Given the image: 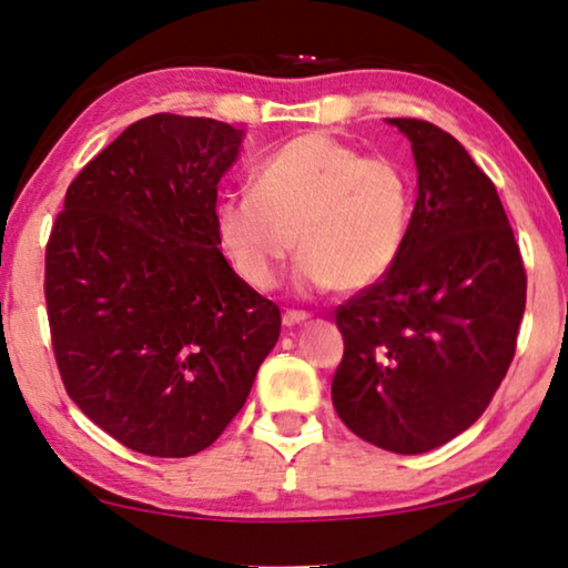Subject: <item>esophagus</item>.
<instances>
[{
    "label": "esophagus",
    "mask_w": 568,
    "mask_h": 568,
    "mask_svg": "<svg viewBox=\"0 0 568 568\" xmlns=\"http://www.w3.org/2000/svg\"><path fill=\"white\" fill-rule=\"evenodd\" d=\"M282 321H284L286 328H292V325H300V323H305V321H307V313H302V310H286Z\"/></svg>",
    "instance_id": "esophagus-1"
}]
</instances>
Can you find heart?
Here are the masks:
<instances>
[{
    "label": "heart",
    "instance_id": "1",
    "mask_svg": "<svg viewBox=\"0 0 568 568\" xmlns=\"http://www.w3.org/2000/svg\"><path fill=\"white\" fill-rule=\"evenodd\" d=\"M414 222V181L390 158H367L310 131L261 160L253 191L216 199L214 227L232 266L271 290L297 240L310 290L364 292L390 274Z\"/></svg>",
    "mask_w": 568,
    "mask_h": 568
}]
</instances>
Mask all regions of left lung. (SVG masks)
Wrapping results in <instances>:
<instances>
[{
    "label": "left lung",
    "instance_id": "left-lung-1",
    "mask_svg": "<svg viewBox=\"0 0 568 568\" xmlns=\"http://www.w3.org/2000/svg\"><path fill=\"white\" fill-rule=\"evenodd\" d=\"M387 123L414 150V222L390 274L336 307L331 398L356 437L418 455L476 424L499 390L527 274L499 193L463 144L429 121Z\"/></svg>",
    "mask_w": 568,
    "mask_h": 568
}]
</instances>
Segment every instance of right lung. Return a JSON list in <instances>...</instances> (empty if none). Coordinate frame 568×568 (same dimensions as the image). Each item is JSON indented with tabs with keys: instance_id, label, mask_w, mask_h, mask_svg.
Masks as SVG:
<instances>
[{
	"instance_id": "obj_1",
	"label": "right lung",
	"mask_w": 568,
	"mask_h": 568,
	"mask_svg": "<svg viewBox=\"0 0 568 568\" xmlns=\"http://www.w3.org/2000/svg\"><path fill=\"white\" fill-rule=\"evenodd\" d=\"M243 131L154 113L69 183L45 245V313L67 395L123 447L206 449L240 414L282 313L220 253L216 183Z\"/></svg>"
}]
</instances>
